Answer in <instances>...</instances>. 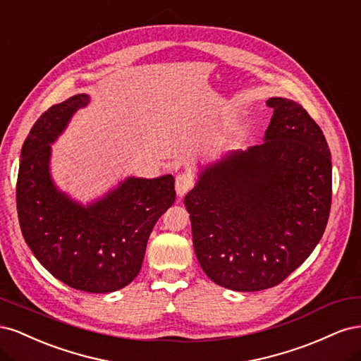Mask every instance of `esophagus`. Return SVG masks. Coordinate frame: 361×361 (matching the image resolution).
I'll return each instance as SVG.
<instances>
[{"mask_svg": "<svg viewBox=\"0 0 361 361\" xmlns=\"http://www.w3.org/2000/svg\"><path fill=\"white\" fill-rule=\"evenodd\" d=\"M174 187H176V192L178 195H185L187 194L192 187H194V180H192V176L190 173H180L176 176V183H174Z\"/></svg>", "mask_w": 361, "mask_h": 361, "instance_id": "1", "label": "esophagus"}]
</instances>
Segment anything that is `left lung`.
<instances>
[{"label":"left lung","mask_w":361,"mask_h":361,"mask_svg":"<svg viewBox=\"0 0 361 361\" xmlns=\"http://www.w3.org/2000/svg\"><path fill=\"white\" fill-rule=\"evenodd\" d=\"M265 143L207 166L185 195L202 269L223 288L279 285L310 256L331 207V154L318 123L285 97Z\"/></svg>","instance_id":"8db88e82"}]
</instances>
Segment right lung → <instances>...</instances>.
Returning <instances> with one entry per match:
<instances>
[{"label": "right lung", "instance_id": "right-lung-1", "mask_svg": "<svg viewBox=\"0 0 361 361\" xmlns=\"http://www.w3.org/2000/svg\"><path fill=\"white\" fill-rule=\"evenodd\" d=\"M89 102L87 94H75L37 118L20 150L16 206L27 245L54 277L73 289L106 293L137 277L152 228L176 192L171 174L128 178L87 206L57 190L51 145Z\"/></svg>", "mask_w": 361, "mask_h": 361}]
</instances>
